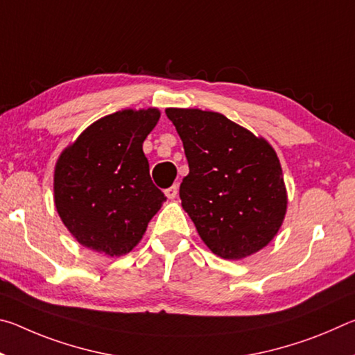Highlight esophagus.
<instances>
[{"label":"esophagus","mask_w":355,"mask_h":355,"mask_svg":"<svg viewBox=\"0 0 355 355\" xmlns=\"http://www.w3.org/2000/svg\"><path fill=\"white\" fill-rule=\"evenodd\" d=\"M164 192H166L167 199L173 200V199H175V197H177V194H178V186L173 184V186H171V188H167Z\"/></svg>","instance_id":"1"}]
</instances>
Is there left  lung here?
Here are the masks:
<instances>
[{"label": "left lung", "instance_id": "1", "mask_svg": "<svg viewBox=\"0 0 355 355\" xmlns=\"http://www.w3.org/2000/svg\"><path fill=\"white\" fill-rule=\"evenodd\" d=\"M189 173L182 207L208 249L225 260L255 254L277 235L286 213L280 161L263 137L219 112L167 107Z\"/></svg>", "mask_w": 355, "mask_h": 355}]
</instances>
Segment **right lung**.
<instances>
[{"mask_svg": "<svg viewBox=\"0 0 355 355\" xmlns=\"http://www.w3.org/2000/svg\"><path fill=\"white\" fill-rule=\"evenodd\" d=\"M156 107L101 117L59 156L55 205L84 248L120 257L147 230L166 196L150 178L142 144L159 120Z\"/></svg>", "mask_w": 355, "mask_h": 355, "instance_id": "right-lung-1", "label": "right lung"}]
</instances>
